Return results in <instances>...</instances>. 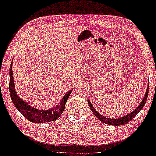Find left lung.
I'll use <instances>...</instances> for the list:
<instances>
[{"label": "left lung", "mask_w": 156, "mask_h": 156, "mask_svg": "<svg viewBox=\"0 0 156 156\" xmlns=\"http://www.w3.org/2000/svg\"><path fill=\"white\" fill-rule=\"evenodd\" d=\"M148 85H149V84H148ZM148 93H149V86L147 87V91L145 93V98H143V100H142V101H141L140 105H138V106L136 108L134 111L132 112L131 113H129V114L124 116V117H120L118 119H110V118H106L105 117H104V116L100 115V113H98V112L95 109V108L93 106L91 103L90 102V101L89 100H87V101H88V103H89L90 108V110H91V111L93 112V114H94L95 117H97L100 121H101V122L108 124V125H111V126H122V125H124V124L128 123L129 121H131L132 119L134 118L135 116L140 111V110L143 109V108L144 107V106H145L146 101L147 100Z\"/></svg>", "instance_id": "left-lung-1"}]
</instances>
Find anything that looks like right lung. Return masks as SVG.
Returning a JSON list of instances; mask_svg holds the SVG:
<instances>
[{
	"instance_id": "right-lung-1",
	"label": "right lung",
	"mask_w": 156,
	"mask_h": 156,
	"mask_svg": "<svg viewBox=\"0 0 156 156\" xmlns=\"http://www.w3.org/2000/svg\"><path fill=\"white\" fill-rule=\"evenodd\" d=\"M12 62H11L9 69V92L11 100H12L14 106L18 109L21 114L26 117L28 120L32 123H43L46 122H51L55 121L60 117L63 113L66 106L68 98L72 93V90H69L64 95L62 100L58 105L48 110H39L35 108L30 106L24 101H22L17 95L15 86H14V80L12 72Z\"/></svg>"
}]
</instances>
